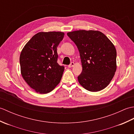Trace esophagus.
<instances>
[{"label":"esophagus","mask_w":134,"mask_h":134,"mask_svg":"<svg viewBox=\"0 0 134 134\" xmlns=\"http://www.w3.org/2000/svg\"><path fill=\"white\" fill-rule=\"evenodd\" d=\"M74 65H75L74 63V62H71V63H70V65H69V66H68V67H69V68L73 67L74 66Z\"/></svg>","instance_id":"1"}]
</instances>
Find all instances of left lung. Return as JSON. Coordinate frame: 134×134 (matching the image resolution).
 Here are the masks:
<instances>
[{
	"label": "left lung",
	"mask_w": 134,
	"mask_h": 134,
	"mask_svg": "<svg viewBox=\"0 0 134 134\" xmlns=\"http://www.w3.org/2000/svg\"><path fill=\"white\" fill-rule=\"evenodd\" d=\"M79 50L82 71L79 83L90 92H98L109 84L116 71V50L109 39L97 30L67 33Z\"/></svg>",
	"instance_id": "1"
}]
</instances>
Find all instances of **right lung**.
I'll list each match as a JSON object with an SVG mask.
<instances>
[{"label": "right lung", "mask_w": 134, "mask_h": 134, "mask_svg": "<svg viewBox=\"0 0 134 134\" xmlns=\"http://www.w3.org/2000/svg\"><path fill=\"white\" fill-rule=\"evenodd\" d=\"M64 36V33L60 32H39L32 37L21 51V75L37 93H49L61 80L64 67L57 62V47Z\"/></svg>", "instance_id": "1"}]
</instances>
